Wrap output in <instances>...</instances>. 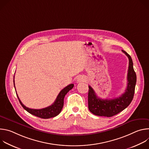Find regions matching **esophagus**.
<instances>
[{"instance_id":"34e87169","label":"esophagus","mask_w":149,"mask_h":149,"mask_svg":"<svg viewBox=\"0 0 149 149\" xmlns=\"http://www.w3.org/2000/svg\"><path fill=\"white\" fill-rule=\"evenodd\" d=\"M85 78H84L82 76H79L78 78H77V81L78 82H84L85 81Z\"/></svg>"}]
</instances>
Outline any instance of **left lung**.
I'll use <instances>...</instances> for the list:
<instances>
[{
  "instance_id": "8db88e82",
  "label": "left lung",
  "mask_w": 149,
  "mask_h": 149,
  "mask_svg": "<svg viewBox=\"0 0 149 149\" xmlns=\"http://www.w3.org/2000/svg\"><path fill=\"white\" fill-rule=\"evenodd\" d=\"M129 58V64L127 74V86L124 93L114 99H101L98 98L93 88L89 86L88 102V109L93 114L99 116L112 117L127 108L133 100L136 84V74L133 68L131 56L122 50Z\"/></svg>"
}]
</instances>
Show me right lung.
<instances>
[{"label": "right lung", "mask_w": 149, "mask_h": 149, "mask_svg": "<svg viewBox=\"0 0 149 149\" xmlns=\"http://www.w3.org/2000/svg\"><path fill=\"white\" fill-rule=\"evenodd\" d=\"M13 83H14V87L15 88L14 80H13ZM73 87H74L73 84H71L68 85V86H67L66 87H65L60 91L55 102L51 105L49 106L48 107L42 109H38V110L32 109L26 107V106L22 104V102H21L17 93H16V95L21 105H22L23 108L28 113H29L30 114L33 116H35L36 117H38L42 118H49L54 117L58 116L61 113L63 105V99H64V97L67 94V93L70 90H71Z\"/></svg>", "instance_id": "add662e5"}]
</instances>
